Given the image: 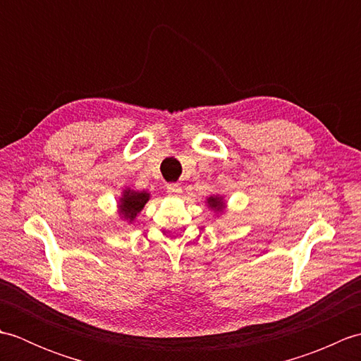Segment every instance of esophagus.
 Segmentation results:
<instances>
[{
	"label": "esophagus",
	"instance_id": "esophagus-1",
	"mask_svg": "<svg viewBox=\"0 0 361 361\" xmlns=\"http://www.w3.org/2000/svg\"><path fill=\"white\" fill-rule=\"evenodd\" d=\"M166 190L169 195H178V194H181V186L178 185V183H171V185L166 186Z\"/></svg>",
	"mask_w": 361,
	"mask_h": 361
}]
</instances>
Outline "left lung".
<instances>
[{
	"label": "left lung",
	"mask_w": 361,
	"mask_h": 361,
	"mask_svg": "<svg viewBox=\"0 0 361 361\" xmlns=\"http://www.w3.org/2000/svg\"><path fill=\"white\" fill-rule=\"evenodd\" d=\"M208 204L214 209H221L224 208V202H221V197H209L208 198Z\"/></svg>",
	"instance_id": "8db88e82"
}]
</instances>
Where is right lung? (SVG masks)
<instances>
[{
    "label": "right lung",
    "instance_id": "obj_1",
    "mask_svg": "<svg viewBox=\"0 0 361 361\" xmlns=\"http://www.w3.org/2000/svg\"><path fill=\"white\" fill-rule=\"evenodd\" d=\"M150 195L147 192H135V190L126 189L124 195L121 198V204H119V214L124 219L132 221L137 214L141 212L144 208V204L149 202Z\"/></svg>",
    "mask_w": 361,
    "mask_h": 361
}]
</instances>
